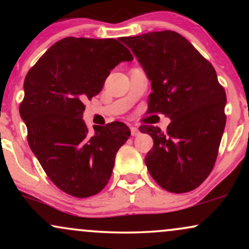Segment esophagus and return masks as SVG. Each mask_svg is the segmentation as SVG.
<instances>
[{"mask_svg": "<svg viewBox=\"0 0 249 249\" xmlns=\"http://www.w3.org/2000/svg\"><path fill=\"white\" fill-rule=\"evenodd\" d=\"M130 130H131V134H132V136H137V134L139 133L138 127H136V126H131Z\"/></svg>", "mask_w": 249, "mask_h": 249, "instance_id": "34e87169", "label": "esophagus"}]
</instances>
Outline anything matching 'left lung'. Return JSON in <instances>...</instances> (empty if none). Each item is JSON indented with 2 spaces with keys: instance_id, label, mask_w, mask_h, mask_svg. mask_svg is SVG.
Here are the masks:
<instances>
[{
  "instance_id": "obj_1",
  "label": "left lung",
  "mask_w": 249,
  "mask_h": 249,
  "mask_svg": "<svg viewBox=\"0 0 249 249\" xmlns=\"http://www.w3.org/2000/svg\"><path fill=\"white\" fill-rule=\"evenodd\" d=\"M151 82L148 112L171 119L166 132L152 125L139 131L152 137L145 157L157 184L173 193L194 190L215 162L226 125V93L210 62L176 31L123 37Z\"/></svg>"
}]
</instances>
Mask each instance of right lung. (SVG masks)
Returning <instances> with one entry per match:
<instances>
[{
  "label": "right lung",
  "instance_id": "obj_1",
  "mask_svg": "<svg viewBox=\"0 0 249 249\" xmlns=\"http://www.w3.org/2000/svg\"><path fill=\"white\" fill-rule=\"evenodd\" d=\"M132 55L113 38L65 37L29 70L19 115L28 142L51 181L63 192L88 198L107 186L116 154L131 131L112 122L88 130L85 99L98 95L111 70Z\"/></svg>",
  "mask_w": 249,
  "mask_h": 249
}]
</instances>
